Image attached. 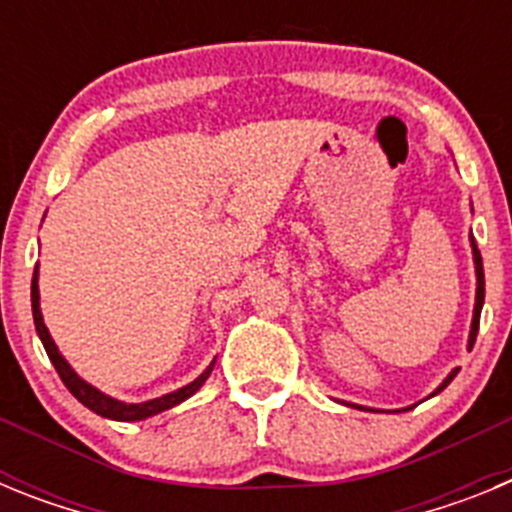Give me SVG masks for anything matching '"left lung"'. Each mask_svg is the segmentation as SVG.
<instances>
[{
    "label": "left lung",
    "mask_w": 512,
    "mask_h": 512,
    "mask_svg": "<svg viewBox=\"0 0 512 512\" xmlns=\"http://www.w3.org/2000/svg\"><path fill=\"white\" fill-rule=\"evenodd\" d=\"M469 246H472V259H474V277H477V295H474V312H472V325H469V341H467V348L472 351L474 341H477V330H479V315H482V305H485V269H482V256H479V248L477 243H474V235H469ZM459 374V366L456 369H451L449 377L443 379L441 384H438L436 390L431 392L428 397L438 395V392H443L446 387L451 384V379ZM346 405H351V402H346ZM351 408H361V410H372V408H364V405H351ZM402 410H410V408H402ZM372 413H379V410H372ZM384 413V410H382Z\"/></svg>",
    "instance_id": "1"
}]
</instances>
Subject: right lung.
<instances>
[{"label": "right lung", "instance_id": "right-lung-1", "mask_svg": "<svg viewBox=\"0 0 512 512\" xmlns=\"http://www.w3.org/2000/svg\"><path fill=\"white\" fill-rule=\"evenodd\" d=\"M30 300H33V320H35V330H38L40 341H43V348L45 354H48V359L53 361V366H56L58 377H61V382L69 387L71 395L76 397V400L84 405V408H89L92 413L102 415V418H110V420H122V423H135V420H146L151 418V415H158L164 413V410H171L174 405H179V402L189 400V397L194 395V392L200 390L202 384L207 382V377L212 374V369H215V359L210 361V366H207L205 372L200 374V377L194 379V382L184 384V387H179V390L169 392V395H161V397H153V400H146V402H122V400H115V397L104 395L102 390H97L94 384H89L87 379H81L79 374L74 372V366L69 364V361L63 359V354L58 351L56 341L51 338V333H48V328H45L43 323V312H40V287H38V266H35V274H33V287H30Z\"/></svg>", "mask_w": 512, "mask_h": 512}]
</instances>
